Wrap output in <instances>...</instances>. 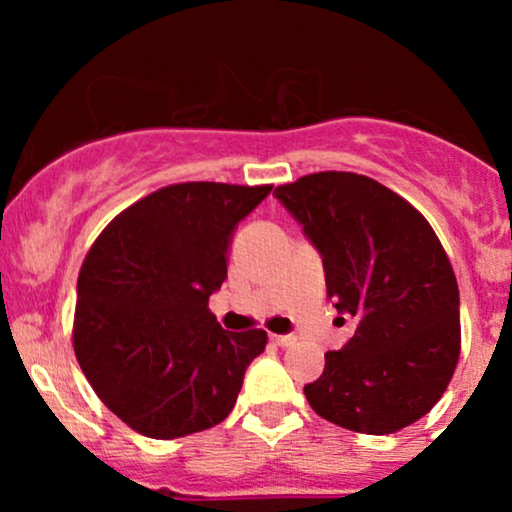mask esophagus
I'll use <instances>...</instances> for the list:
<instances>
[{"mask_svg": "<svg viewBox=\"0 0 512 512\" xmlns=\"http://www.w3.org/2000/svg\"><path fill=\"white\" fill-rule=\"evenodd\" d=\"M272 342L276 346H293L296 344V337H291V334H272Z\"/></svg>", "mask_w": 512, "mask_h": 512, "instance_id": "esophagus-1", "label": "esophagus"}]
</instances>
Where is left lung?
I'll list each match as a JSON object with an SVG mask.
<instances>
[{
  "label": "left lung",
  "mask_w": 512,
  "mask_h": 512,
  "mask_svg": "<svg viewBox=\"0 0 512 512\" xmlns=\"http://www.w3.org/2000/svg\"><path fill=\"white\" fill-rule=\"evenodd\" d=\"M276 199L320 250L327 296L356 322L303 392L322 419L368 436L407 428L443 397L460 361V291L443 245L404 197L366 175L322 170Z\"/></svg>",
  "instance_id": "obj_1"
}]
</instances>
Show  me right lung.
Instances as JSON below:
<instances>
[{"label":"right lung","mask_w":512,"mask_h":512,"mask_svg":"<svg viewBox=\"0 0 512 512\" xmlns=\"http://www.w3.org/2000/svg\"><path fill=\"white\" fill-rule=\"evenodd\" d=\"M272 185L178 182L103 228L76 281L72 344L93 392L142 436L173 440L231 414L267 332H226L209 296L240 219Z\"/></svg>","instance_id":"add662e5"}]
</instances>
